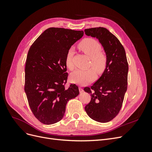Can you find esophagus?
I'll use <instances>...</instances> for the list:
<instances>
[{"label": "esophagus", "instance_id": "esophagus-1", "mask_svg": "<svg viewBox=\"0 0 152 152\" xmlns=\"http://www.w3.org/2000/svg\"><path fill=\"white\" fill-rule=\"evenodd\" d=\"M79 91H80V93H83V92H84V90H83V89L82 88V87H79Z\"/></svg>", "mask_w": 152, "mask_h": 152}]
</instances>
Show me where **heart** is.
<instances>
[{
    "mask_svg": "<svg viewBox=\"0 0 152 152\" xmlns=\"http://www.w3.org/2000/svg\"><path fill=\"white\" fill-rule=\"evenodd\" d=\"M79 47L91 59V65L96 71L101 72L104 70L107 64V58L103 53H101L102 45L97 40L91 38L86 39L79 44ZM73 54L74 49L71 48L68 49L66 55V65L70 70H72L74 67L72 61ZM94 79L95 72L92 69H77L70 75L71 80L79 85H86L94 80Z\"/></svg>",
    "mask_w": 152,
    "mask_h": 152,
    "instance_id": "heart-1",
    "label": "heart"
}]
</instances>
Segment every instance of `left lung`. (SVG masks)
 Instances as JSON below:
<instances>
[{
	"instance_id": "left-lung-1",
	"label": "left lung",
	"mask_w": 152,
	"mask_h": 152,
	"mask_svg": "<svg viewBox=\"0 0 152 152\" xmlns=\"http://www.w3.org/2000/svg\"><path fill=\"white\" fill-rule=\"evenodd\" d=\"M84 31L86 35L98 39L107 57L102 76L91 87L84 89L91 96L85 110L93 120L108 122L120 112L127 91L129 67L126 51L120 41L107 28L96 27Z\"/></svg>"
}]
</instances>
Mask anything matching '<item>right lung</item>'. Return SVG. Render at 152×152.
I'll use <instances>...</instances> for the list:
<instances>
[{
    "instance_id": "add662e5",
    "label": "right lung",
    "mask_w": 152,
    "mask_h": 152,
    "mask_svg": "<svg viewBox=\"0 0 152 152\" xmlns=\"http://www.w3.org/2000/svg\"><path fill=\"white\" fill-rule=\"evenodd\" d=\"M84 31L63 28L45 30L31 45L25 64V91L35 117L50 125L60 121L69 100L79 94V87L66 88V55Z\"/></svg>"
}]
</instances>
